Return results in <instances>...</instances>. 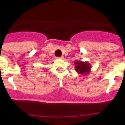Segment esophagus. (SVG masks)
I'll use <instances>...</instances> for the list:
<instances>
[{"label":"esophagus","instance_id":"esophagus-1","mask_svg":"<svg viewBox=\"0 0 125 125\" xmlns=\"http://www.w3.org/2000/svg\"><path fill=\"white\" fill-rule=\"evenodd\" d=\"M58 59H63V57L62 56V57H57Z\"/></svg>","mask_w":125,"mask_h":125}]
</instances>
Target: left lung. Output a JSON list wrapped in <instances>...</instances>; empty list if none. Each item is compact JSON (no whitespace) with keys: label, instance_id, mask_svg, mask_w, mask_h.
<instances>
[{"label":"left lung","instance_id":"1","mask_svg":"<svg viewBox=\"0 0 125 125\" xmlns=\"http://www.w3.org/2000/svg\"><path fill=\"white\" fill-rule=\"evenodd\" d=\"M75 71L82 75H86L89 74L91 68V65L88 62H82L81 60L74 61Z\"/></svg>","mask_w":125,"mask_h":125}]
</instances>
